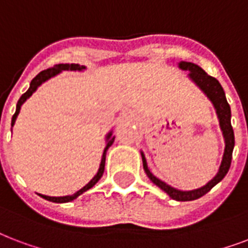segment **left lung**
I'll use <instances>...</instances> for the list:
<instances>
[{
    "label": "left lung",
    "instance_id": "obj_1",
    "mask_svg": "<svg viewBox=\"0 0 248 248\" xmlns=\"http://www.w3.org/2000/svg\"><path fill=\"white\" fill-rule=\"evenodd\" d=\"M178 67L185 71H190L188 74V78L191 79L192 82L195 83L196 86L199 87L200 90L203 91V93L207 96L208 99L211 100V103L213 104V107L216 109L217 118L220 122L221 131L224 135L225 140V149H224V156L221 160V165L218 168L217 174L213 177L205 186L196 188V190H191V191H182L178 188L169 186L168 183L162 182L161 179H158L157 177H155L151 170L148 169L147 165V160L144 157V154H141V160H143V168H144L145 174L148 175V178L160 187L162 191H165L171 199L177 200V202H191V200H196L205 195L212 187H215L217 183L224 179L226 173L229 171L230 164H232V155H233L234 149V131L232 127V111H230V105L228 104L226 96H225L224 88L221 87L220 82L216 78H213L211 75H208L200 66L192 63V62H186L181 61L178 63Z\"/></svg>",
    "mask_w": 248,
    "mask_h": 248
}]
</instances>
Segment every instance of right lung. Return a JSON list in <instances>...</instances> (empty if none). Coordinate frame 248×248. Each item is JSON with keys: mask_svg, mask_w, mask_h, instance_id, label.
I'll return each instance as SVG.
<instances>
[{"mask_svg": "<svg viewBox=\"0 0 248 248\" xmlns=\"http://www.w3.org/2000/svg\"><path fill=\"white\" fill-rule=\"evenodd\" d=\"M83 70H86V66H80L78 65V63H60V65L53 66V67H50V69H46L44 70V71H41V73L37 74L35 78L31 80V84H30V88H28L27 92L22 94V96H20V99L18 100V104H16V110H15L14 116H13V118H11V126H14L15 120H16V117H18L19 111H20V107L26 103V100L31 97L32 93H33V92H35V91L37 90L43 83L49 80V79L53 78V77H56V75H58V74L62 73V71H83ZM114 138L116 137H113V132L111 131L108 132V135L105 137L107 145H105V148H104L103 157H101V162H100L99 170H97V173H96V175H94L93 178L91 179L90 182L87 183L86 186L83 187V188H80L79 191H77L75 194H73V195H67V196H46V195H41V194H39V195H40L43 199L53 202V203H69V202H73V200L77 199L78 196H80L82 194L88 191L90 188H92L96 183L99 182V179L103 177L104 169H105V157H107V151L109 149V147L113 144Z\"/></svg>", "mask_w": 248, "mask_h": 248, "instance_id": "1", "label": "right lung"}]
</instances>
